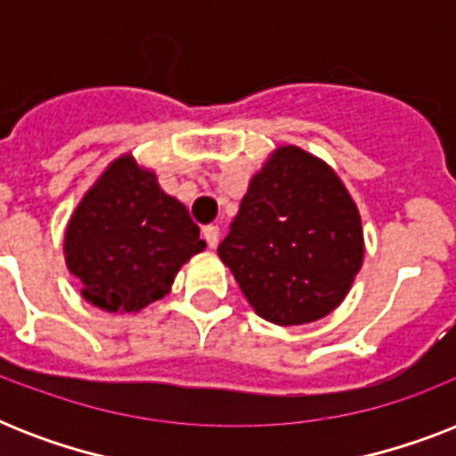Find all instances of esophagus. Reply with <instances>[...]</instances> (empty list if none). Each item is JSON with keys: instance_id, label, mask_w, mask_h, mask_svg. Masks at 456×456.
<instances>
[{"instance_id": "obj_1", "label": "esophagus", "mask_w": 456, "mask_h": 456, "mask_svg": "<svg viewBox=\"0 0 456 456\" xmlns=\"http://www.w3.org/2000/svg\"><path fill=\"white\" fill-rule=\"evenodd\" d=\"M203 239H206V243L210 248H215V246L220 243V227H217V224H208V227H203Z\"/></svg>"}]
</instances>
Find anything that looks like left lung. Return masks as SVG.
Listing matches in <instances>:
<instances>
[{"label": "left lung", "instance_id": "obj_1", "mask_svg": "<svg viewBox=\"0 0 456 456\" xmlns=\"http://www.w3.org/2000/svg\"><path fill=\"white\" fill-rule=\"evenodd\" d=\"M217 256L267 322L305 324L346 298L362 267L360 213L340 179L296 146L250 179Z\"/></svg>", "mask_w": 456, "mask_h": 456}]
</instances>
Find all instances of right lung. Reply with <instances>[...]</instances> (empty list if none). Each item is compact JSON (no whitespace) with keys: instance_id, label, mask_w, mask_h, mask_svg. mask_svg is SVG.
Masks as SVG:
<instances>
[{"instance_id":"right-lung-1","label":"right lung","mask_w":456,"mask_h":456,"mask_svg":"<svg viewBox=\"0 0 456 456\" xmlns=\"http://www.w3.org/2000/svg\"><path fill=\"white\" fill-rule=\"evenodd\" d=\"M203 248L189 210L130 156L103 172L66 229L68 270L82 281V296L109 312H137L163 298L179 267Z\"/></svg>"}]
</instances>
